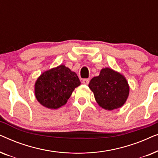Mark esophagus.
I'll return each instance as SVG.
<instances>
[{
	"mask_svg": "<svg viewBox=\"0 0 158 158\" xmlns=\"http://www.w3.org/2000/svg\"><path fill=\"white\" fill-rule=\"evenodd\" d=\"M89 81L90 80L88 78H85V79H83V81H82V83H83L84 85H88V83H89Z\"/></svg>",
	"mask_w": 158,
	"mask_h": 158,
	"instance_id": "34e87169",
	"label": "esophagus"
}]
</instances>
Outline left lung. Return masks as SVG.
Wrapping results in <instances>:
<instances>
[{
    "label": "left lung",
    "mask_w": 158,
    "mask_h": 158,
    "mask_svg": "<svg viewBox=\"0 0 158 158\" xmlns=\"http://www.w3.org/2000/svg\"><path fill=\"white\" fill-rule=\"evenodd\" d=\"M88 86L98 104L109 111L122 107L129 94V84L124 75L109 68H103L98 76L90 80Z\"/></svg>",
    "instance_id": "obj_1"
}]
</instances>
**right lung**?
<instances>
[{"label": "right lung", "mask_w": 158, "mask_h": 158, "mask_svg": "<svg viewBox=\"0 0 158 158\" xmlns=\"http://www.w3.org/2000/svg\"><path fill=\"white\" fill-rule=\"evenodd\" d=\"M81 81L75 72L63 64L45 71L35 83V96L40 104L57 109L67 103Z\"/></svg>", "instance_id": "add662e5"}]
</instances>
